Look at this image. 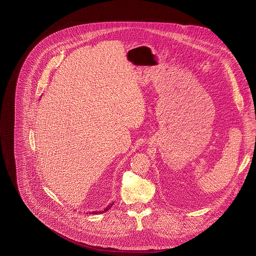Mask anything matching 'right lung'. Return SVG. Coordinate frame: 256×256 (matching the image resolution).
<instances>
[{
	"mask_svg": "<svg viewBox=\"0 0 256 256\" xmlns=\"http://www.w3.org/2000/svg\"><path fill=\"white\" fill-rule=\"evenodd\" d=\"M112 206H114V202H112V204H109V206H108L106 208H104V210H103V212H107V210H108L109 208H110ZM101 212H90V214H101Z\"/></svg>",
	"mask_w": 256,
	"mask_h": 256,
	"instance_id": "add662e5",
	"label": "right lung"
}]
</instances>
